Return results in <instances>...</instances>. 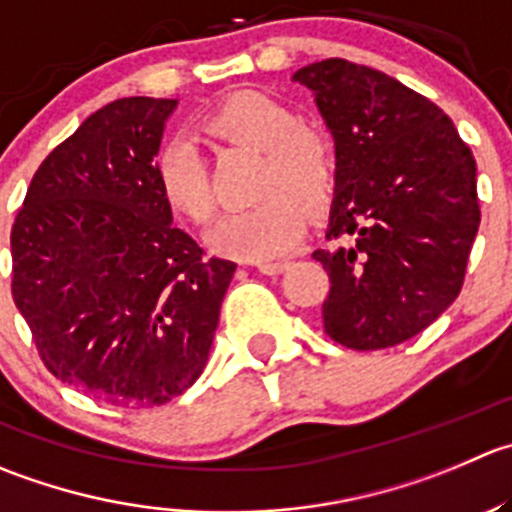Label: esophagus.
<instances>
[{
    "instance_id": "obj_1",
    "label": "esophagus",
    "mask_w": 512,
    "mask_h": 512,
    "mask_svg": "<svg viewBox=\"0 0 512 512\" xmlns=\"http://www.w3.org/2000/svg\"><path fill=\"white\" fill-rule=\"evenodd\" d=\"M255 267L262 275H277V272H285L290 267V260H262L255 262Z\"/></svg>"
}]
</instances>
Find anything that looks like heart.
<instances>
[{"label":"heart","instance_id":"heart-1","mask_svg":"<svg viewBox=\"0 0 512 512\" xmlns=\"http://www.w3.org/2000/svg\"><path fill=\"white\" fill-rule=\"evenodd\" d=\"M207 130L232 145L262 150L250 210L225 217L212 232L217 255L262 262L292 250L307 232V210L322 212L332 200L337 160L325 132L300 124L285 102L262 92H237L217 104ZM155 175L165 205L197 227L217 210L210 172L195 142L177 135L162 145Z\"/></svg>","mask_w":512,"mask_h":512}]
</instances>
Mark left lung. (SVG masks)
<instances>
[{
	"mask_svg": "<svg viewBox=\"0 0 512 512\" xmlns=\"http://www.w3.org/2000/svg\"><path fill=\"white\" fill-rule=\"evenodd\" d=\"M335 140L325 332L352 350H382L433 325L463 287L480 225L475 160L448 114L398 79L347 59L292 74Z\"/></svg>",
	"mask_w": 512,
	"mask_h": 512,
	"instance_id": "1",
	"label": "left lung"
}]
</instances>
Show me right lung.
<instances>
[{
	"label": "right lung",
	"instance_id": "add662e5",
	"mask_svg": "<svg viewBox=\"0 0 512 512\" xmlns=\"http://www.w3.org/2000/svg\"><path fill=\"white\" fill-rule=\"evenodd\" d=\"M177 99L89 114L34 172L12 227V297L57 380L122 408L165 405L210 357L237 265L172 225L155 157Z\"/></svg>",
	"mask_w": 512,
	"mask_h": 512
}]
</instances>
